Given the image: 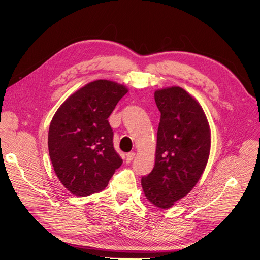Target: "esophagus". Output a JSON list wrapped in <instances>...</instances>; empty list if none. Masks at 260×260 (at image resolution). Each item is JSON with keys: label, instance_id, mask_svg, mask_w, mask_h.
Returning a JSON list of instances; mask_svg holds the SVG:
<instances>
[{"label": "esophagus", "instance_id": "esophagus-1", "mask_svg": "<svg viewBox=\"0 0 260 260\" xmlns=\"http://www.w3.org/2000/svg\"><path fill=\"white\" fill-rule=\"evenodd\" d=\"M134 157H135V152H128V153L126 154V158H125L126 162L129 164V162L133 160Z\"/></svg>", "mask_w": 260, "mask_h": 260}]
</instances>
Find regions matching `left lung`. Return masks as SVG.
<instances>
[{"label":"left lung","instance_id":"1","mask_svg":"<svg viewBox=\"0 0 260 260\" xmlns=\"http://www.w3.org/2000/svg\"><path fill=\"white\" fill-rule=\"evenodd\" d=\"M154 99L160 111L155 165L141 183L149 202L169 209L187 196L203 175L211 135L203 108L183 88L156 90Z\"/></svg>","mask_w":260,"mask_h":260}]
</instances>
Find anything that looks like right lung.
<instances>
[{"label":"right lung","instance_id":"add662e5","mask_svg":"<svg viewBox=\"0 0 260 260\" xmlns=\"http://www.w3.org/2000/svg\"><path fill=\"white\" fill-rule=\"evenodd\" d=\"M127 88L95 80L70 95L54 114L48 150L63 186L77 197L104 190L122 159L113 146L108 117Z\"/></svg>","mask_w":260,"mask_h":260}]
</instances>
